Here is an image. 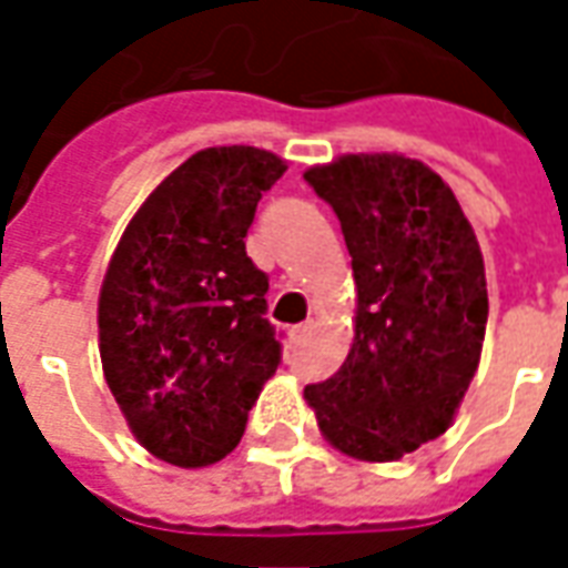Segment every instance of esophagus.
I'll return each mask as SVG.
<instances>
[{
    "label": "esophagus",
    "mask_w": 568,
    "mask_h": 568,
    "mask_svg": "<svg viewBox=\"0 0 568 568\" xmlns=\"http://www.w3.org/2000/svg\"><path fill=\"white\" fill-rule=\"evenodd\" d=\"M310 332V325H295V328H292V332H288V337H292V341H301V337H304V334Z\"/></svg>",
    "instance_id": "34e87169"
}]
</instances>
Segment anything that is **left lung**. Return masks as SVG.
<instances>
[{
	"instance_id": "1",
	"label": "left lung",
	"mask_w": 568,
	"mask_h": 568,
	"mask_svg": "<svg viewBox=\"0 0 568 568\" xmlns=\"http://www.w3.org/2000/svg\"><path fill=\"white\" fill-rule=\"evenodd\" d=\"M341 219L356 280V334L341 371L304 389L325 440L395 463L453 426L487 332L477 236L423 161L344 154L304 173Z\"/></svg>"
}]
</instances>
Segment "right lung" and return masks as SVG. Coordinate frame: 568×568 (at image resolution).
I'll return each mask as SVG.
<instances>
[{"mask_svg":"<svg viewBox=\"0 0 568 568\" xmlns=\"http://www.w3.org/2000/svg\"><path fill=\"white\" fill-rule=\"evenodd\" d=\"M283 173V158L252 145L191 154L145 197L105 267V383L133 438L163 463L224 459L276 374L267 276L246 255V231Z\"/></svg>","mask_w":568,"mask_h":568,"instance_id":"obj_1","label":"right lung"}]
</instances>
